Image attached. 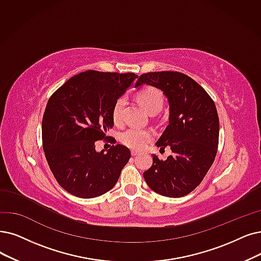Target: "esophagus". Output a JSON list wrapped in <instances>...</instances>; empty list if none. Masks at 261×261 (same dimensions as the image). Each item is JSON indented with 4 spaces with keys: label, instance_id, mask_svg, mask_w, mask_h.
Instances as JSON below:
<instances>
[{
    "label": "esophagus",
    "instance_id": "obj_1",
    "mask_svg": "<svg viewBox=\"0 0 261 261\" xmlns=\"http://www.w3.org/2000/svg\"><path fill=\"white\" fill-rule=\"evenodd\" d=\"M130 153H132V156H137L139 154L137 151H135V150H132Z\"/></svg>",
    "mask_w": 261,
    "mask_h": 261
}]
</instances>
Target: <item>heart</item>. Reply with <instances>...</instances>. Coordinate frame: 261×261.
Masks as SVG:
<instances>
[{"label":"heart","instance_id":"heart-1","mask_svg":"<svg viewBox=\"0 0 261 261\" xmlns=\"http://www.w3.org/2000/svg\"><path fill=\"white\" fill-rule=\"evenodd\" d=\"M138 101L148 112L156 113L164 105L163 93L156 88L147 87L142 89L137 95ZM126 105V97L120 96L112 107V120L114 124L123 123V112ZM154 138V132L147 128L130 127L120 135V141L134 150H141Z\"/></svg>","mask_w":261,"mask_h":261}]
</instances>
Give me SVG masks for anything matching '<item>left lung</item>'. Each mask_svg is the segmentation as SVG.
<instances>
[{"label": "left lung", "mask_w": 261, "mask_h": 261, "mask_svg": "<svg viewBox=\"0 0 261 261\" xmlns=\"http://www.w3.org/2000/svg\"><path fill=\"white\" fill-rule=\"evenodd\" d=\"M142 85L162 90L168 99L169 125L156 145L172 151L166 161L153 155L143 178L155 193L183 197L201 183L215 160L220 135L215 103L200 85L179 71L147 72L135 88Z\"/></svg>", "instance_id": "1"}]
</instances>
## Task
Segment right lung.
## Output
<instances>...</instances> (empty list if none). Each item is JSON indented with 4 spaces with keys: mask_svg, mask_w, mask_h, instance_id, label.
<instances>
[{
    "mask_svg": "<svg viewBox=\"0 0 261 261\" xmlns=\"http://www.w3.org/2000/svg\"><path fill=\"white\" fill-rule=\"evenodd\" d=\"M138 76L87 70L68 79L47 102L41 124L43 148L58 183L79 198H94L118 182L130 151L122 144L96 152L113 126L112 107Z\"/></svg>",
    "mask_w": 261,
    "mask_h": 261,
    "instance_id": "1",
    "label": "right lung"
}]
</instances>
